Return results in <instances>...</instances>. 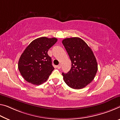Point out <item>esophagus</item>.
<instances>
[{
  "label": "esophagus",
  "instance_id": "1",
  "mask_svg": "<svg viewBox=\"0 0 120 120\" xmlns=\"http://www.w3.org/2000/svg\"><path fill=\"white\" fill-rule=\"evenodd\" d=\"M57 68L58 69H60V68H61V65H60V64H59V65L57 66Z\"/></svg>",
  "mask_w": 120,
  "mask_h": 120
}]
</instances>
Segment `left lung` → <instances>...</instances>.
<instances>
[{
  "label": "left lung",
  "instance_id": "8db88e82",
  "mask_svg": "<svg viewBox=\"0 0 120 120\" xmlns=\"http://www.w3.org/2000/svg\"><path fill=\"white\" fill-rule=\"evenodd\" d=\"M62 43L71 61V68L62 73L65 83L73 89H81L91 83L98 70V64L91 48L79 38H66Z\"/></svg>",
  "mask_w": 120,
  "mask_h": 120
}]
</instances>
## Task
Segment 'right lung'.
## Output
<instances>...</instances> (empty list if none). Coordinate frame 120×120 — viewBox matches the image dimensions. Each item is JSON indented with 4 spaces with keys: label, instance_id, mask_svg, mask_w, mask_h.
I'll return each mask as SVG.
<instances>
[{
    "label": "right lung",
    "instance_id": "add662e5",
    "mask_svg": "<svg viewBox=\"0 0 120 120\" xmlns=\"http://www.w3.org/2000/svg\"><path fill=\"white\" fill-rule=\"evenodd\" d=\"M57 41L56 38L41 37L25 49L19 60L18 69L27 82L39 85L47 80L54 69L48 51Z\"/></svg>",
    "mask_w": 120,
    "mask_h": 120
}]
</instances>
